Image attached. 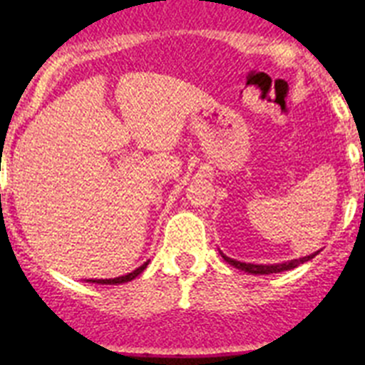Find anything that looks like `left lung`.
<instances>
[{"label": "left lung", "instance_id": "obj_1", "mask_svg": "<svg viewBox=\"0 0 365 365\" xmlns=\"http://www.w3.org/2000/svg\"><path fill=\"white\" fill-rule=\"evenodd\" d=\"M318 252H320V250H318ZM318 252L309 254V256L299 257V259L283 261V263H272V265H256V263H243V261L232 259V257L225 256L222 252H221V256H222V259L227 261L228 265L235 267V269H240V270H245V272H248V274H278V272H285V270L296 269V267H299L302 263H305V261L312 259V257H314Z\"/></svg>", "mask_w": 365, "mask_h": 365}]
</instances>
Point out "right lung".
<instances>
[{
    "label": "right lung",
    "mask_w": 365,
    "mask_h": 365,
    "mask_svg": "<svg viewBox=\"0 0 365 365\" xmlns=\"http://www.w3.org/2000/svg\"><path fill=\"white\" fill-rule=\"evenodd\" d=\"M148 263H150V261H146L144 265H140V267H138V269H135L133 272L125 274V276H118V278H111V279H87V282H89V283H98V285H117V283H128V282H131V279L137 278L138 274H140L144 269H146Z\"/></svg>",
    "instance_id": "right-lung-1"
}]
</instances>
